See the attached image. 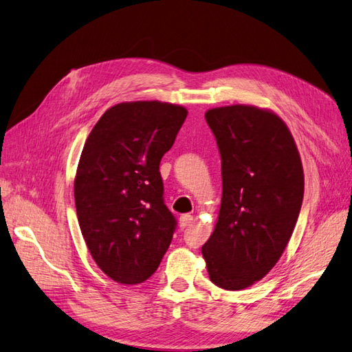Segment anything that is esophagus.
<instances>
[{
	"label": "esophagus",
	"mask_w": 352,
	"mask_h": 352,
	"mask_svg": "<svg viewBox=\"0 0 352 352\" xmlns=\"http://www.w3.org/2000/svg\"><path fill=\"white\" fill-rule=\"evenodd\" d=\"M191 222H192V215H190V213H185V215L179 218V226H181V228L190 227Z\"/></svg>",
	"instance_id": "obj_1"
}]
</instances>
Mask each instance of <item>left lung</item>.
<instances>
[{
    "label": "left lung",
    "mask_w": 352,
    "mask_h": 352,
    "mask_svg": "<svg viewBox=\"0 0 352 352\" xmlns=\"http://www.w3.org/2000/svg\"><path fill=\"white\" fill-rule=\"evenodd\" d=\"M204 118L221 153L222 199L201 254L213 284L239 291L263 279L285 251L303 201L302 160L275 111L234 104Z\"/></svg>",
    "instance_id": "obj_1"
}]
</instances>
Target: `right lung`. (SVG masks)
Instances as JSON below:
<instances>
[{
	"instance_id": "right-lung-1",
	"label": "right lung",
	"mask_w": 352,
	"mask_h": 352,
	"mask_svg": "<svg viewBox=\"0 0 352 352\" xmlns=\"http://www.w3.org/2000/svg\"><path fill=\"white\" fill-rule=\"evenodd\" d=\"M186 115L171 102H119L85 142L74 177L77 219L94 261L118 284H142L168 250L176 219L162 199L160 162Z\"/></svg>"
}]
</instances>
